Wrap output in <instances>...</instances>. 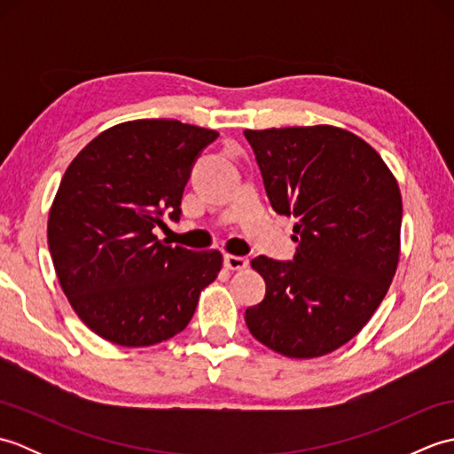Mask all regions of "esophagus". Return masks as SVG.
<instances>
[{
  "instance_id": "34e87169",
  "label": "esophagus",
  "mask_w": 454,
  "mask_h": 454,
  "mask_svg": "<svg viewBox=\"0 0 454 454\" xmlns=\"http://www.w3.org/2000/svg\"><path fill=\"white\" fill-rule=\"evenodd\" d=\"M247 257L242 255H224V267L230 269V271H242V269L247 267Z\"/></svg>"
}]
</instances>
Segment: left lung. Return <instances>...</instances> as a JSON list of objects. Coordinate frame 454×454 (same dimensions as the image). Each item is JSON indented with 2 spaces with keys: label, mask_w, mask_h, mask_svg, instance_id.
Masks as SVG:
<instances>
[{
  "label": "left lung",
  "mask_w": 454,
  "mask_h": 454,
  "mask_svg": "<svg viewBox=\"0 0 454 454\" xmlns=\"http://www.w3.org/2000/svg\"><path fill=\"white\" fill-rule=\"evenodd\" d=\"M275 212L294 216L293 262L259 255L265 298L246 310L257 341L293 359L335 351L387 296L400 257L402 195L363 138L327 124L244 130Z\"/></svg>",
  "instance_id": "1"
}]
</instances>
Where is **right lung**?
<instances>
[{
  "label": "right lung",
  "instance_id": "1",
  "mask_svg": "<svg viewBox=\"0 0 454 454\" xmlns=\"http://www.w3.org/2000/svg\"><path fill=\"white\" fill-rule=\"evenodd\" d=\"M216 130L169 119L117 124L67 166L48 216L58 281L82 322L103 340L148 347L183 332L222 254L161 244L163 215L181 197Z\"/></svg>",
  "mask_w": 454,
  "mask_h": 454
}]
</instances>
